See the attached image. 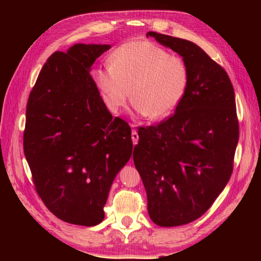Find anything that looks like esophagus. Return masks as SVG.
Segmentation results:
<instances>
[{
    "label": "esophagus",
    "mask_w": 261,
    "mask_h": 261,
    "mask_svg": "<svg viewBox=\"0 0 261 261\" xmlns=\"http://www.w3.org/2000/svg\"><path fill=\"white\" fill-rule=\"evenodd\" d=\"M132 126H134V125H132ZM131 138H132V143H134V145L138 144L139 136H138V132H137L135 129L132 130V132H131Z\"/></svg>",
    "instance_id": "obj_1"
}]
</instances>
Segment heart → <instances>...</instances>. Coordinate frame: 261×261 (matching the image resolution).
I'll use <instances>...</instances> for the list:
<instances>
[{
  "label": "heart",
  "mask_w": 261,
  "mask_h": 261,
  "mask_svg": "<svg viewBox=\"0 0 261 261\" xmlns=\"http://www.w3.org/2000/svg\"><path fill=\"white\" fill-rule=\"evenodd\" d=\"M108 67L93 71L106 106L121 113L130 98L137 113L162 120L178 107L189 85V70L178 56L149 41H130L113 53Z\"/></svg>",
  "instance_id": "obj_1"
}]
</instances>
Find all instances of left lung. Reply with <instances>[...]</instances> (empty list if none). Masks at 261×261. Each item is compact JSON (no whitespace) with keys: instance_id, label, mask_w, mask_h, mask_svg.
<instances>
[{"instance_id":"1","label":"left lung","mask_w":261,"mask_h":261,"mask_svg":"<svg viewBox=\"0 0 261 261\" xmlns=\"http://www.w3.org/2000/svg\"><path fill=\"white\" fill-rule=\"evenodd\" d=\"M146 35L183 57L189 85L174 114L138 127L132 156L149 218L161 227L183 226L213 205L231 176L240 137L235 92L226 70L196 43Z\"/></svg>"}]
</instances>
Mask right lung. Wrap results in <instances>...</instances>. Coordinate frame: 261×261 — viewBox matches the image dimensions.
Instances as JSON below:
<instances>
[{"mask_svg": "<svg viewBox=\"0 0 261 261\" xmlns=\"http://www.w3.org/2000/svg\"><path fill=\"white\" fill-rule=\"evenodd\" d=\"M109 48L55 51L26 106L23 146L35 191L53 214L78 226L103 220L109 189L132 153L131 127L113 118L90 73Z\"/></svg>", "mask_w": 261, "mask_h": 261, "instance_id": "1", "label": "right lung"}]
</instances>
